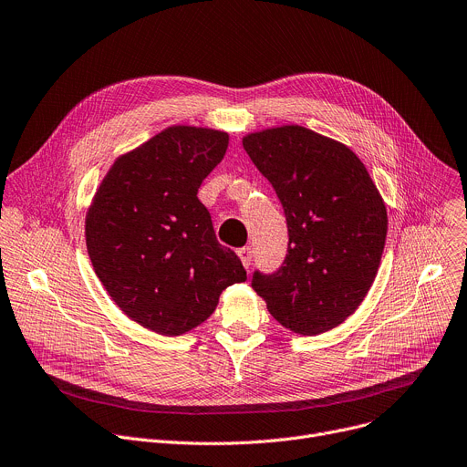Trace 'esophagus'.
I'll use <instances>...</instances> for the list:
<instances>
[{
	"label": "esophagus",
	"mask_w": 467,
	"mask_h": 467,
	"mask_svg": "<svg viewBox=\"0 0 467 467\" xmlns=\"http://www.w3.org/2000/svg\"><path fill=\"white\" fill-rule=\"evenodd\" d=\"M238 257H240L244 268H249V265H251V247L238 249Z\"/></svg>",
	"instance_id": "obj_1"
}]
</instances>
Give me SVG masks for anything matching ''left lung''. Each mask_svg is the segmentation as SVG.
<instances>
[{
    "instance_id": "1",
    "label": "left lung",
    "mask_w": 467,
    "mask_h": 467,
    "mask_svg": "<svg viewBox=\"0 0 467 467\" xmlns=\"http://www.w3.org/2000/svg\"><path fill=\"white\" fill-rule=\"evenodd\" d=\"M242 145L272 182L288 225V253L253 290L286 329L318 335L365 300L379 268L388 208L365 163L345 143L300 124L251 132Z\"/></svg>"
}]
</instances>
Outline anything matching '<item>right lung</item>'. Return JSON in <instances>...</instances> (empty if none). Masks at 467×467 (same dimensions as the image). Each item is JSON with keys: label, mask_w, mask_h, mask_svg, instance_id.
<instances>
[{"label": "right lung", "mask_w": 467, "mask_h": 467, "mask_svg": "<svg viewBox=\"0 0 467 467\" xmlns=\"http://www.w3.org/2000/svg\"><path fill=\"white\" fill-rule=\"evenodd\" d=\"M227 147L223 130L169 126L113 161L88 208L86 244L100 283L126 317L160 335L197 327L227 286L245 281L197 199Z\"/></svg>", "instance_id": "add662e5"}]
</instances>
